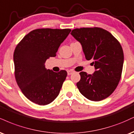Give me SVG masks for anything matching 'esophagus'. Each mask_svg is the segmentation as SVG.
I'll use <instances>...</instances> for the list:
<instances>
[{"label": "esophagus", "mask_w": 134, "mask_h": 134, "mask_svg": "<svg viewBox=\"0 0 134 134\" xmlns=\"http://www.w3.org/2000/svg\"><path fill=\"white\" fill-rule=\"evenodd\" d=\"M74 73V71H73V70H68V71H67V74H68L69 75H71V74Z\"/></svg>", "instance_id": "34e87169"}]
</instances>
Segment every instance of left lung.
Returning <instances> with one entry per match:
<instances>
[{
  "mask_svg": "<svg viewBox=\"0 0 134 134\" xmlns=\"http://www.w3.org/2000/svg\"><path fill=\"white\" fill-rule=\"evenodd\" d=\"M81 43L85 59L92 60L96 71L92 75L80 72L77 83L80 92L92 101L110 96L121 78L124 52L121 45L107 30L99 27L80 28L70 33Z\"/></svg>",
  "mask_w": 134,
  "mask_h": 134,
  "instance_id": "8db88e82",
  "label": "left lung"
}]
</instances>
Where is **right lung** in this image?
Returning <instances> with one entry per match:
<instances>
[{
    "mask_svg": "<svg viewBox=\"0 0 134 134\" xmlns=\"http://www.w3.org/2000/svg\"><path fill=\"white\" fill-rule=\"evenodd\" d=\"M71 30L38 29L17 44L14 53L16 82L29 100L40 105L51 103L59 94L67 73L47 69L46 61L55 57Z\"/></svg>",
    "mask_w": 134,
    "mask_h": 134,
    "instance_id": "right-lung-1",
    "label": "right lung"
}]
</instances>
